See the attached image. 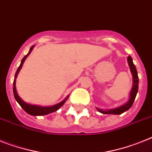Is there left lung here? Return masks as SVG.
I'll list each match as a JSON object with an SVG mask.
<instances>
[{"label":"left lung","mask_w":152,"mask_h":152,"mask_svg":"<svg viewBox=\"0 0 152 152\" xmlns=\"http://www.w3.org/2000/svg\"><path fill=\"white\" fill-rule=\"evenodd\" d=\"M128 63H129V65L130 66V69H131L132 74L133 76V86L132 89L131 93H130V99L128 102L125 105H122V106H120V107L117 108V109H111V110L108 111H103L102 109H97V110L99 112H100L101 113H103V114H113V115H120L122 113H125V111L129 110L130 108L132 107V105H133V102H134V99H135V97H136L137 92H138V72H137V69L135 66L134 65L132 61V58L131 56H128Z\"/></svg>","instance_id":"8db88e82"}]
</instances>
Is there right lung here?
<instances>
[{"instance_id": "right-lung-1", "label": "right lung", "mask_w": 152, "mask_h": 152, "mask_svg": "<svg viewBox=\"0 0 152 152\" xmlns=\"http://www.w3.org/2000/svg\"><path fill=\"white\" fill-rule=\"evenodd\" d=\"M33 48H34V46H32V47H30V51H29L28 53H27V55H26V56H25L22 59V60H21L20 65L19 66V67H18V70H17V72H16V73H15V79L17 78V76H18V72H19L20 69H21L22 66H23V62H24L25 59L27 57V56H28L29 54L30 53V52L32 51ZM15 83H16V80H14V83H13V85H14V87H13V91H14V98H15L16 101L18 102V103H19V105H20L21 108H22V109H23V110L26 112V113H28V114H30V115H47V114H49V113L56 112V110H58V109L61 107L63 104L65 103L66 100L67 98H68V96H67L66 98L63 100V102H61L56 104V105H53V106H50V107H41V106H38V105H30V104H27V103H26V102H24L23 100L20 98L19 96L18 95L17 90H16Z\"/></svg>"}]
</instances>
